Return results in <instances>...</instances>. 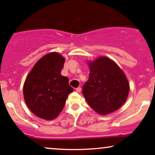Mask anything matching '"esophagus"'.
<instances>
[{"mask_svg": "<svg viewBox=\"0 0 155 155\" xmlns=\"http://www.w3.org/2000/svg\"><path fill=\"white\" fill-rule=\"evenodd\" d=\"M81 87H77L76 89V91L77 92H81Z\"/></svg>", "mask_w": 155, "mask_h": 155, "instance_id": "34e87169", "label": "esophagus"}]
</instances>
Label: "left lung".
<instances>
[{
	"label": "left lung",
	"mask_w": 155,
	"mask_h": 155,
	"mask_svg": "<svg viewBox=\"0 0 155 155\" xmlns=\"http://www.w3.org/2000/svg\"><path fill=\"white\" fill-rule=\"evenodd\" d=\"M88 81L82 93L89 106L101 115L117 111L124 104L130 84L123 71L109 58L101 56L87 61Z\"/></svg>",
	"instance_id": "8db88e82"
}]
</instances>
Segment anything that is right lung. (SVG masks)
Masks as SVG:
<instances>
[{"mask_svg":"<svg viewBox=\"0 0 155 155\" xmlns=\"http://www.w3.org/2000/svg\"><path fill=\"white\" fill-rule=\"evenodd\" d=\"M65 58L50 52L39 59L28 74L23 85L25 104L35 116L52 120L63 111L66 99L74 89L68 78L61 75Z\"/></svg>","mask_w":155,"mask_h":155,"instance_id":"add662e5","label":"right lung"}]
</instances>
